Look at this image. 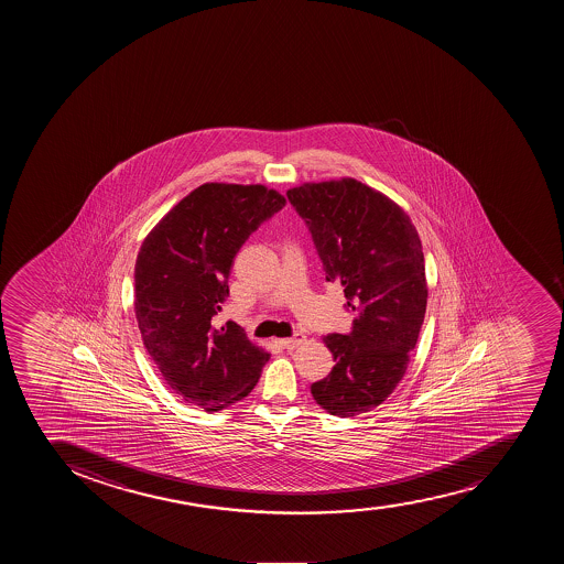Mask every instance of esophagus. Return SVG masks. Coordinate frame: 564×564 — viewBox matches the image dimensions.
Instances as JSON below:
<instances>
[{
  "instance_id": "1",
  "label": "esophagus",
  "mask_w": 564,
  "mask_h": 564,
  "mask_svg": "<svg viewBox=\"0 0 564 564\" xmlns=\"http://www.w3.org/2000/svg\"><path fill=\"white\" fill-rule=\"evenodd\" d=\"M303 341H305V335H300V333H297V335L292 336V338L279 340V344L285 347V349H296L297 346H302Z\"/></svg>"
}]
</instances>
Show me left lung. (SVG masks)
I'll return each mask as SVG.
<instances>
[{
	"mask_svg": "<svg viewBox=\"0 0 564 564\" xmlns=\"http://www.w3.org/2000/svg\"><path fill=\"white\" fill-rule=\"evenodd\" d=\"M324 262L357 313L349 335L324 336L335 368L311 386L314 401L340 417L379 406L406 373L426 313L417 229L399 204L355 178L286 191Z\"/></svg>",
	"mask_w": 564,
	"mask_h": 564,
	"instance_id": "obj_1",
	"label": "left lung"
}]
</instances>
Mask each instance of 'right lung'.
<instances>
[{
  "label": "right lung",
  "mask_w": 564,
  "mask_h": 564,
  "mask_svg": "<svg viewBox=\"0 0 564 564\" xmlns=\"http://www.w3.org/2000/svg\"><path fill=\"white\" fill-rule=\"evenodd\" d=\"M285 196L261 184H204L147 235L134 268L143 346L169 388L206 412L245 399L267 364L239 325L215 329L234 257Z\"/></svg>",
  "instance_id": "right-lung-1"
}]
</instances>
